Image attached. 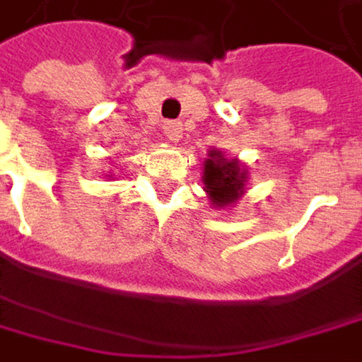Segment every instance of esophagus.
<instances>
[{"instance_id":"esophagus-1","label":"esophagus","mask_w":362,"mask_h":362,"mask_svg":"<svg viewBox=\"0 0 362 362\" xmlns=\"http://www.w3.org/2000/svg\"><path fill=\"white\" fill-rule=\"evenodd\" d=\"M162 129H164V136H166L170 143H179L181 136H183V125H181L179 121H166V123L162 125Z\"/></svg>"}]
</instances>
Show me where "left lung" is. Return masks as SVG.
I'll list each match as a JSON object with an SVG mask.
<instances>
[{
    "instance_id": "1",
    "label": "left lung",
    "mask_w": 362,
    "mask_h": 362,
    "mask_svg": "<svg viewBox=\"0 0 362 362\" xmlns=\"http://www.w3.org/2000/svg\"><path fill=\"white\" fill-rule=\"evenodd\" d=\"M245 181L247 170L239 164V160H226L217 149L209 151L204 160L202 183L213 206H233L245 194Z\"/></svg>"
}]
</instances>
